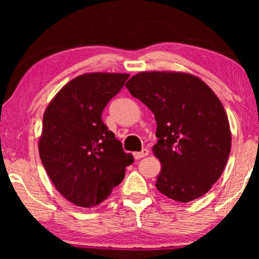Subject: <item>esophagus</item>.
I'll use <instances>...</instances> for the list:
<instances>
[{
  "label": "esophagus",
  "instance_id": "1",
  "mask_svg": "<svg viewBox=\"0 0 259 259\" xmlns=\"http://www.w3.org/2000/svg\"><path fill=\"white\" fill-rule=\"evenodd\" d=\"M148 153H150V151H148L147 148H144L143 151L136 152V153H134V158L141 159V158H144V157H146V155H148Z\"/></svg>",
  "mask_w": 259,
  "mask_h": 259
}]
</instances>
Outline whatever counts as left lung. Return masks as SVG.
I'll return each instance as SVG.
<instances>
[{
	"mask_svg": "<svg viewBox=\"0 0 259 259\" xmlns=\"http://www.w3.org/2000/svg\"><path fill=\"white\" fill-rule=\"evenodd\" d=\"M126 87L157 121V189L182 203L204 196L222 176L231 151L228 115L217 95L185 73H139Z\"/></svg>",
	"mask_w": 259,
	"mask_h": 259,
	"instance_id": "8db88e82",
	"label": "left lung"
}]
</instances>
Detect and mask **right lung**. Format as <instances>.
I'll use <instances>...</instances> for the list:
<instances>
[{
    "mask_svg": "<svg viewBox=\"0 0 259 259\" xmlns=\"http://www.w3.org/2000/svg\"><path fill=\"white\" fill-rule=\"evenodd\" d=\"M128 74L90 73L69 81L44 114L38 153L56 190L81 207L107 199L133 162L102 121Z\"/></svg>",
    "mask_w": 259,
    "mask_h": 259,
    "instance_id": "1",
    "label": "right lung"
}]
</instances>
